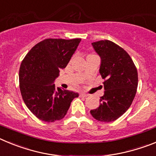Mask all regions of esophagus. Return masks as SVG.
<instances>
[{
	"label": "esophagus",
	"instance_id": "1",
	"mask_svg": "<svg viewBox=\"0 0 156 156\" xmlns=\"http://www.w3.org/2000/svg\"><path fill=\"white\" fill-rule=\"evenodd\" d=\"M80 95L81 96H82V97H84V98H86V97H87L88 95V94H86V93H81L80 94Z\"/></svg>",
	"mask_w": 156,
	"mask_h": 156
}]
</instances>
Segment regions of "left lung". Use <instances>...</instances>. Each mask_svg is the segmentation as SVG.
I'll return each mask as SVG.
<instances>
[{
    "instance_id": "left-lung-1",
    "label": "left lung",
    "mask_w": 156,
    "mask_h": 156,
    "mask_svg": "<svg viewBox=\"0 0 156 156\" xmlns=\"http://www.w3.org/2000/svg\"><path fill=\"white\" fill-rule=\"evenodd\" d=\"M91 44L101 58L99 73L105 81L99 107L90 114L101 122H112L131 105L138 83L137 69L127 52L115 43L105 40Z\"/></svg>"
}]
</instances>
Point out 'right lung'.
I'll list each match as a JSON object with an SVG mask.
<instances>
[{
	"mask_svg": "<svg viewBox=\"0 0 156 156\" xmlns=\"http://www.w3.org/2000/svg\"><path fill=\"white\" fill-rule=\"evenodd\" d=\"M81 39H45L36 44L19 69V87L27 108L39 119H63L79 94L56 87L54 82L66 68Z\"/></svg>",
	"mask_w": 156,
	"mask_h": 156,
	"instance_id": "obj_1",
	"label": "right lung"
}]
</instances>
